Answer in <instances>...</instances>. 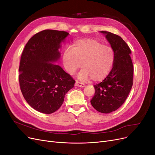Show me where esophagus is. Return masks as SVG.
<instances>
[{
  "label": "esophagus",
  "instance_id": "34e87169",
  "mask_svg": "<svg viewBox=\"0 0 155 155\" xmlns=\"http://www.w3.org/2000/svg\"><path fill=\"white\" fill-rule=\"evenodd\" d=\"M75 85L77 86V87H85V84L81 83V82H79L78 81H76V83H75Z\"/></svg>",
  "mask_w": 155,
  "mask_h": 155
}]
</instances>
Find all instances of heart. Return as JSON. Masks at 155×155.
Segmentation results:
<instances>
[{"label":"heart","mask_w":155,"mask_h":155,"mask_svg":"<svg viewBox=\"0 0 155 155\" xmlns=\"http://www.w3.org/2000/svg\"><path fill=\"white\" fill-rule=\"evenodd\" d=\"M114 50L93 39L74 41L70 49H65L62 55L66 71L73 75L81 67L78 74L81 80L91 78L93 81H101L110 72L114 62Z\"/></svg>","instance_id":"b5f03b06"}]
</instances>
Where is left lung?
Returning <instances> with one entry per match:
<instances>
[{
	"instance_id": "8db88e82",
	"label": "left lung",
	"mask_w": 155,
	"mask_h": 155,
	"mask_svg": "<svg viewBox=\"0 0 155 155\" xmlns=\"http://www.w3.org/2000/svg\"><path fill=\"white\" fill-rule=\"evenodd\" d=\"M105 35L114 52L112 68L102 82L94 85L95 94L91 105L101 113H110L123 105L133 86L134 68L129 46L121 37L109 31Z\"/></svg>"
}]
</instances>
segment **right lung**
Returning a JSON list of instances; mask_svg holds the SVG:
<instances>
[{"label": "right lung", "mask_w": 155, "mask_h": 155, "mask_svg": "<svg viewBox=\"0 0 155 155\" xmlns=\"http://www.w3.org/2000/svg\"><path fill=\"white\" fill-rule=\"evenodd\" d=\"M64 31L45 30L35 34L23 50L18 72L21 91L33 109L44 114L55 112L75 81L59 65Z\"/></svg>", "instance_id": "1"}]
</instances>
